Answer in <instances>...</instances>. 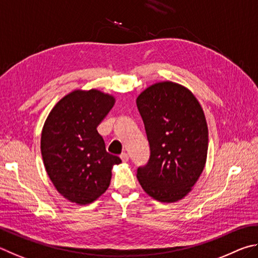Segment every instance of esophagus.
I'll return each instance as SVG.
<instances>
[{
  "label": "esophagus",
  "mask_w": 258,
  "mask_h": 258,
  "mask_svg": "<svg viewBox=\"0 0 258 258\" xmlns=\"http://www.w3.org/2000/svg\"><path fill=\"white\" fill-rule=\"evenodd\" d=\"M120 157H121V160L123 161V162H128L129 161V155L126 154V153H122V154L120 155Z\"/></svg>",
  "instance_id": "1"
}]
</instances>
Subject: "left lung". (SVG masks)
<instances>
[{
  "label": "left lung",
  "mask_w": 258,
  "mask_h": 258,
  "mask_svg": "<svg viewBox=\"0 0 258 258\" xmlns=\"http://www.w3.org/2000/svg\"><path fill=\"white\" fill-rule=\"evenodd\" d=\"M136 103L151 151L147 163L137 169L138 181L156 201L177 202L204 170L209 147L204 112L190 90L171 81L150 86Z\"/></svg>",
  "instance_id": "obj_1"
}]
</instances>
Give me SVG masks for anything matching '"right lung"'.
I'll list each match as a JSON object with an SVG mask.
<instances>
[{"label":"right lung","mask_w":258,"mask_h":258,"mask_svg":"<svg viewBox=\"0 0 258 258\" xmlns=\"http://www.w3.org/2000/svg\"><path fill=\"white\" fill-rule=\"evenodd\" d=\"M114 97L96 89L75 90L56 103L44 123L40 151L49 179L61 195L89 204L110 186L112 166L120 157L105 150L97 125Z\"/></svg>","instance_id":"right-lung-1"}]
</instances>
